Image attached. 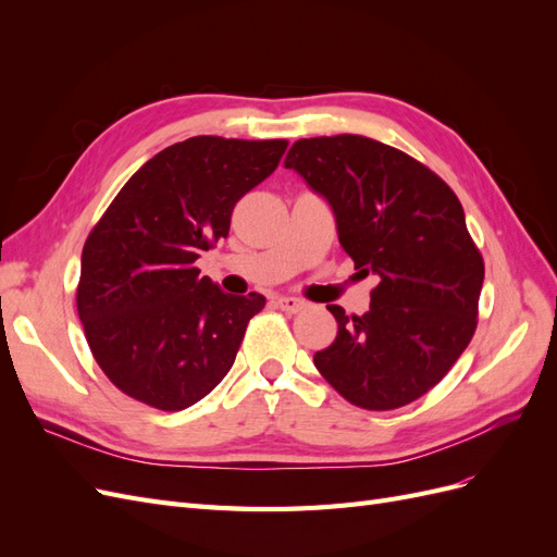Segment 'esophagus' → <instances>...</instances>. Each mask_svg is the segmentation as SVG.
<instances>
[{"label":"esophagus","mask_w":557,"mask_h":557,"mask_svg":"<svg viewBox=\"0 0 557 557\" xmlns=\"http://www.w3.org/2000/svg\"><path fill=\"white\" fill-rule=\"evenodd\" d=\"M276 307H278L281 311H285V313H297V311L305 309L307 305H305V301H301V299H297V297L283 295V297H276Z\"/></svg>","instance_id":"esophagus-1"}]
</instances>
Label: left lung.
Segmentation results:
<instances>
[{"mask_svg": "<svg viewBox=\"0 0 557 557\" xmlns=\"http://www.w3.org/2000/svg\"><path fill=\"white\" fill-rule=\"evenodd\" d=\"M283 164L327 201L360 274L379 276L364 315L327 307L339 330L315 369L369 411L423 397L476 330L483 258L460 199L425 164L360 134L299 139Z\"/></svg>", "mask_w": 557, "mask_h": 557, "instance_id": "obj_1", "label": "left lung"}]
</instances>
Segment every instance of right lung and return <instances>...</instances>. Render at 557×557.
Wrapping results in <instances>:
<instances>
[{
	"instance_id": "add662e5",
	"label": "right lung",
	"mask_w": 557,
	"mask_h": 557,
	"mask_svg": "<svg viewBox=\"0 0 557 557\" xmlns=\"http://www.w3.org/2000/svg\"><path fill=\"white\" fill-rule=\"evenodd\" d=\"M288 141L193 137L134 174L83 246L78 318L115 387L181 411L237 358L258 293L227 295L195 262L230 232L237 201L272 174Z\"/></svg>"
}]
</instances>
